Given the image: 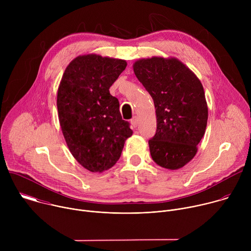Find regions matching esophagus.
Listing matches in <instances>:
<instances>
[{"label":"esophagus","mask_w":251,"mask_h":251,"mask_svg":"<svg viewBox=\"0 0 251 251\" xmlns=\"http://www.w3.org/2000/svg\"><path fill=\"white\" fill-rule=\"evenodd\" d=\"M131 124H132V126H133L134 128L137 127V125H138V118H137L136 116L131 119Z\"/></svg>","instance_id":"obj_1"}]
</instances>
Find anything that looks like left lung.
<instances>
[{"label": "left lung", "mask_w": 251, "mask_h": 251, "mask_svg": "<svg viewBox=\"0 0 251 251\" xmlns=\"http://www.w3.org/2000/svg\"><path fill=\"white\" fill-rule=\"evenodd\" d=\"M134 73L154 100L157 130L149 140L152 159L176 170L197 154L207 123V105L199 78L176 58L152 57L135 62Z\"/></svg>", "instance_id": "1"}]
</instances>
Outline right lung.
Wrapping results in <instances>:
<instances>
[{
  "label": "right lung",
  "instance_id": "right-lung-1",
  "mask_svg": "<svg viewBox=\"0 0 251 251\" xmlns=\"http://www.w3.org/2000/svg\"><path fill=\"white\" fill-rule=\"evenodd\" d=\"M127 62L96 54L75 58L57 91V110L66 144L90 172L110 169L119 160L133 131L122 119L119 101L109 92Z\"/></svg>",
  "mask_w": 251,
  "mask_h": 251
}]
</instances>
